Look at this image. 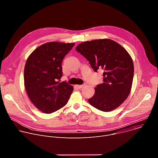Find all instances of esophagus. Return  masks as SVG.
<instances>
[{"label":"esophagus","mask_w":158,"mask_h":158,"mask_svg":"<svg viewBox=\"0 0 158 158\" xmlns=\"http://www.w3.org/2000/svg\"><path fill=\"white\" fill-rule=\"evenodd\" d=\"M76 87L77 89H81V88L83 87V85H76Z\"/></svg>","instance_id":"1"}]
</instances>
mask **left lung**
<instances>
[{
    "label": "left lung",
    "mask_w": 158,
    "mask_h": 158,
    "mask_svg": "<svg viewBox=\"0 0 158 158\" xmlns=\"http://www.w3.org/2000/svg\"><path fill=\"white\" fill-rule=\"evenodd\" d=\"M89 62L95 72L103 71L104 82L95 87L94 95L88 99L95 108L109 112L118 107L130 94L134 64L127 51L109 39L79 44L76 48Z\"/></svg>",
    "instance_id": "left-lung-1"
}]
</instances>
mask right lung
I'll list each match as a JSON object with an SVG mask.
<instances>
[{
	"instance_id": "add662e5",
	"label": "right lung",
	"mask_w": 158,
	"mask_h": 158,
	"mask_svg": "<svg viewBox=\"0 0 158 158\" xmlns=\"http://www.w3.org/2000/svg\"><path fill=\"white\" fill-rule=\"evenodd\" d=\"M75 43L49 42L36 48L28 57L24 67V85L32 104L47 114L64 107L74 88L62 76V62Z\"/></svg>"
}]
</instances>
